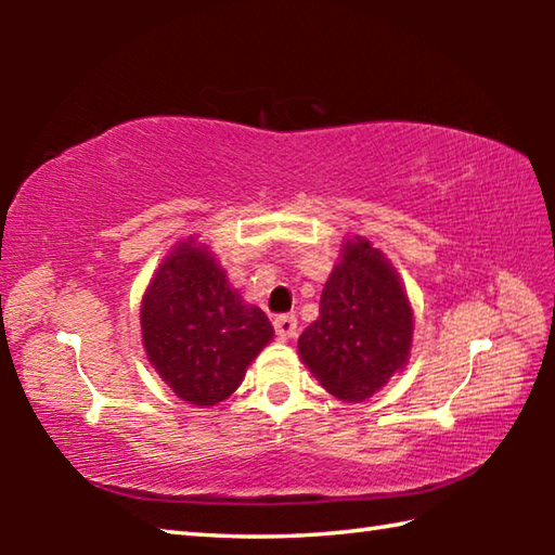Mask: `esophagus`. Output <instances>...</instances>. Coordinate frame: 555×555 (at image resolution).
Wrapping results in <instances>:
<instances>
[{"label":"esophagus","instance_id":"esophagus-1","mask_svg":"<svg viewBox=\"0 0 555 555\" xmlns=\"http://www.w3.org/2000/svg\"><path fill=\"white\" fill-rule=\"evenodd\" d=\"M274 327L281 340H288V337L296 335V327H298L296 315H279L274 321Z\"/></svg>","mask_w":555,"mask_h":555}]
</instances>
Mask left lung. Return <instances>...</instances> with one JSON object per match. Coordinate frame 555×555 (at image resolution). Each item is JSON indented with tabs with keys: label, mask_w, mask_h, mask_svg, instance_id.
I'll use <instances>...</instances> for the list:
<instances>
[{
	"label": "left lung",
	"mask_w": 555,
	"mask_h": 555,
	"mask_svg": "<svg viewBox=\"0 0 555 555\" xmlns=\"http://www.w3.org/2000/svg\"><path fill=\"white\" fill-rule=\"evenodd\" d=\"M413 308L397 269L354 234L327 276L321 315L298 337V354L335 399L374 397L409 364Z\"/></svg>",
	"instance_id": "obj_1"
}]
</instances>
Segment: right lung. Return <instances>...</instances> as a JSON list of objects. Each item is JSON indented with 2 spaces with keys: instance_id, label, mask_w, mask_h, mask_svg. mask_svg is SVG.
<instances>
[{
  "instance_id": "obj_1",
  "label": "right lung",
  "mask_w": 555,
  "mask_h": 555,
  "mask_svg": "<svg viewBox=\"0 0 555 555\" xmlns=\"http://www.w3.org/2000/svg\"><path fill=\"white\" fill-rule=\"evenodd\" d=\"M139 313L152 367L178 399L201 409L228 399L274 337L264 311L232 288L195 234L158 264Z\"/></svg>"
}]
</instances>
